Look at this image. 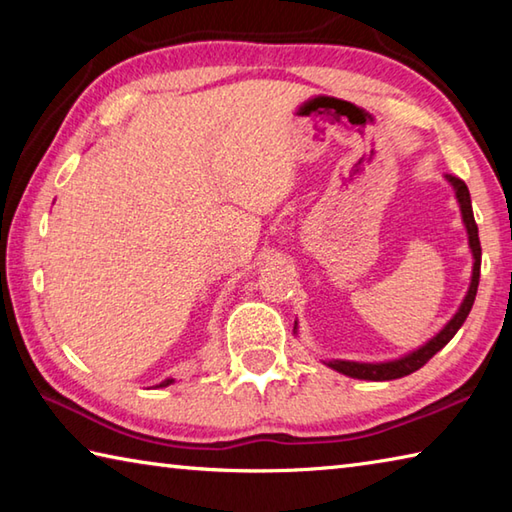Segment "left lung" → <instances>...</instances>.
<instances>
[{"instance_id":"obj_1","label":"left lung","mask_w":512,"mask_h":512,"mask_svg":"<svg viewBox=\"0 0 512 512\" xmlns=\"http://www.w3.org/2000/svg\"><path fill=\"white\" fill-rule=\"evenodd\" d=\"M447 180L454 185L456 189V198L458 203H461V212H463V223L467 228V235H470V248H472V255H474V271H472V284H470V291H467V296L463 300L461 309L456 311V316L449 320L445 325V329H440V334L433 336V339L422 345L420 350H415L411 354H406V357L397 359V361H386V363H357V361H329L327 366L343 372V375L354 377V379H368V381H391V379H400L411 375V372L420 370L424 363H427L433 354L440 352L445 348V345L454 339V334L461 329V325L465 323L467 314H470V309L474 305V298H476V289H479V275H481V241H479V228H476V221H474V214H472V201H470V189L463 183L461 178L452 176V173H447Z\"/></svg>"}]
</instances>
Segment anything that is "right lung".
Returning a JSON list of instances; mask_svg holds the SVG:
<instances>
[{
    "instance_id": "obj_1",
    "label": "right lung",
    "mask_w": 512,
    "mask_h": 512,
    "mask_svg": "<svg viewBox=\"0 0 512 512\" xmlns=\"http://www.w3.org/2000/svg\"><path fill=\"white\" fill-rule=\"evenodd\" d=\"M169 384H171V379H164V381H162V384H160V386H169Z\"/></svg>"
}]
</instances>
